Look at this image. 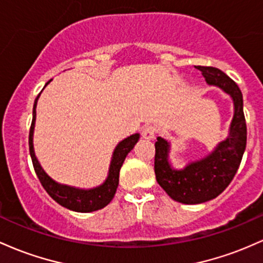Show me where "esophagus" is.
<instances>
[{
  "label": "esophagus",
  "instance_id": "esophagus-1",
  "mask_svg": "<svg viewBox=\"0 0 263 263\" xmlns=\"http://www.w3.org/2000/svg\"><path fill=\"white\" fill-rule=\"evenodd\" d=\"M155 134H156L155 128H154V126H152V125L145 126V128H143V132H141V135H143L144 139H147V140L154 139Z\"/></svg>",
  "mask_w": 263,
  "mask_h": 263
}]
</instances>
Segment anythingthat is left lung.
Instances as JSON below:
<instances>
[{
	"instance_id": "obj_1",
	"label": "left lung",
	"mask_w": 263,
	"mask_h": 263,
	"mask_svg": "<svg viewBox=\"0 0 263 263\" xmlns=\"http://www.w3.org/2000/svg\"><path fill=\"white\" fill-rule=\"evenodd\" d=\"M201 70L205 81L230 94L234 100L235 113L229 137L215 147L211 154L175 170L167 160L170 144L164 138L155 141L154 170L156 181L171 199L181 203L206 202L219 196L234 179L246 149L247 128L243 114V100L238 85L215 67L195 66Z\"/></svg>"
}]
</instances>
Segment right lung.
Listing matches in <instances>:
<instances>
[{"label":"right lung","mask_w":263,"mask_h":263,"mask_svg":"<svg viewBox=\"0 0 263 263\" xmlns=\"http://www.w3.org/2000/svg\"><path fill=\"white\" fill-rule=\"evenodd\" d=\"M52 81V79H51ZM51 81H48L46 85ZM44 85V87H46ZM41 94V93H40ZM40 94L37 96L34 100L33 105V118H32L31 129H29V154L32 158V164H33L34 171H36L38 179H40L41 184L44 187V190L48 193V195L54 200L55 202L60 203L63 208L69 209L72 211L77 212H92L100 210V209L105 208L109 202L113 200L116 191L119 184V171L120 167L125 160L126 155L130 150L134 147L135 144L139 140V134H133L124 139L118 144L116 150L113 153V158H111L110 167H109L108 178L98 187L89 189V190H84V189H77L73 186H68V185H62L55 182L54 180L49 178L46 174V171L42 169L40 163H38L36 155H34L33 150V129L34 122H36V107L37 100L40 98Z\"/></svg>","instance_id":"right-lung-1"}]
</instances>
